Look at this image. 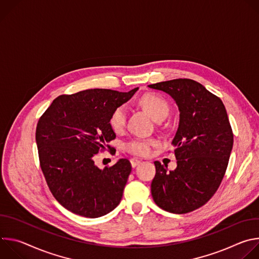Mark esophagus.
<instances>
[{
	"label": "esophagus",
	"mask_w": 259,
	"mask_h": 259,
	"mask_svg": "<svg viewBox=\"0 0 259 259\" xmlns=\"http://www.w3.org/2000/svg\"><path fill=\"white\" fill-rule=\"evenodd\" d=\"M130 163H131V166L134 168L137 165H139L141 163V161L139 159H137V158H132V159H130Z\"/></svg>",
	"instance_id": "obj_1"
}]
</instances>
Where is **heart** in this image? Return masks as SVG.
I'll use <instances>...</instances> for the list:
<instances>
[{
	"label": "heart",
	"mask_w": 259,
	"mask_h": 259,
	"mask_svg": "<svg viewBox=\"0 0 259 259\" xmlns=\"http://www.w3.org/2000/svg\"><path fill=\"white\" fill-rule=\"evenodd\" d=\"M139 105L146 109L156 121H163L169 114L170 106L168 101L162 96L155 93L144 94L138 101ZM128 119V106L121 104L117 106L109 116L108 124L110 129L115 133L120 134L124 132ZM160 144L156 138H144L134 137L126 141L124 144V150L135 156L146 157L152 154L154 147Z\"/></svg>",
	"instance_id": "b5f03b06"
}]
</instances>
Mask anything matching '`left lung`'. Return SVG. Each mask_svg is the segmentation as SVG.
Returning <instances> with one entry per match:
<instances>
[{"label":"left lung","instance_id":"8db88e82","mask_svg":"<svg viewBox=\"0 0 259 259\" xmlns=\"http://www.w3.org/2000/svg\"><path fill=\"white\" fill-rule=\"evenodd\" d=\"M176 101L180 122L172 141L177 167L167 172L155 162L152 182L155 203L165 211L184 214L205 205L216 193L226 174L234 133L221 99L191 79L149 85Z\"/></svg>","mask_w":259,"mask_h":259}]
</instances>
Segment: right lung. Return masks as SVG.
<instances>
[{"label":"right lung","instance_id":"obj_1","mask_svg":"<svg viewBox=\"0 0 259 259\" xmlns=\"http://www.w3.org/2000/svg\"><path fill=\"white\" fill-rule=\"evenodd\" d=\"M138 90L89 89L56 97L35 129L39 161L47 186L68 211L89 218L103 216L121 202L131 164L121 159L99 169L93 158L110 150L116 138L108 120L113 110ZM110 154L115 152L110 150Z\"/></svg>","mask_w":259,"mask_h":259}]
</instances>
